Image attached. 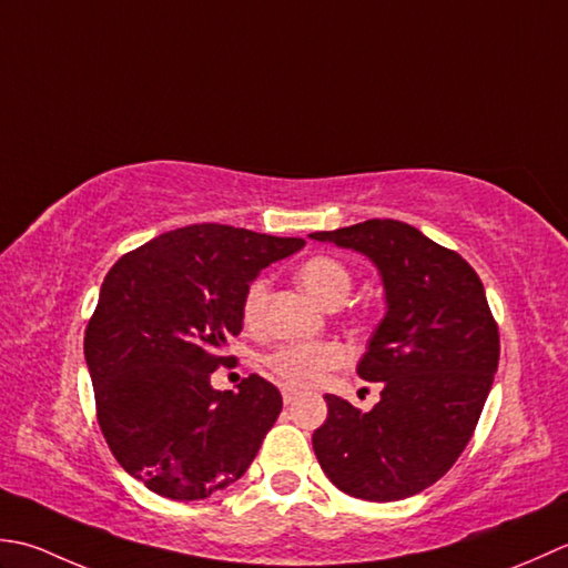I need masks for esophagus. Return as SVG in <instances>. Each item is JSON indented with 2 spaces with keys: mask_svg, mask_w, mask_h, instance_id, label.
<instances>
[{
  "mask_svg": "<svg viewBox=\"0 0 568 568\" xmlns=\"http://www.w3.org/2000/svg\"><path fill=\"white\" fill-rule=\"evenodd\" d=\"M282 399H284V404H292L294 399H298V389L282 387Z\"/></svg>",
  "mask_w": 568,
  "mask_h": 568,
  "instance_id": "34e87169",
  "label": "esophagus"
}]
</instances>
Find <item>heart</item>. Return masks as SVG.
<instances>
[{"mask_svg":"<svg viewBox=\"0 0 568 568\" xmlns=\"http://www.w3.org/2000/svg\"><path fill=\"white\" fill-rule=\"evenodd\" d=\"M298 282L306 292L314 296L318 304L335 308L351 296L355 286L353 270L338 257L331 254H316L298 267ZM267 280H252L242 294V321L247 328H260L264 323V311H267ZM348 361V353L341 343L323 341V343H282L274 351L262 357L264 367L274 377H280L284 385L292 387H311L326 377L331 369L341 367Z\"/></svg>","mask_w":568,"mask_h":568,"instance_id":"b5f03b06","label":"heart"}]
</instances>
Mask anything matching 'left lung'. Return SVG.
Segmentation results:
<instances>
[{
    "label": "left lung",
    "mask_w": 568,
    "mask_h": 568,
    "mask_svg": "<svg viewBox=\"0 0 568 568\" xmlns=\"http://www.w3.org/2000/svg\"><path fill=\"white\" fill-rule=\"evenodd\" d=\"M367 254L385 282L387 314L357 375L382 382L361 412L326 395L316 458L335 488L369 503L404 500L446 476L468 446L500 361V333L476 270L399 220L311 233Z\"/></svg>",
    "instance_id": "obj_1"
}]
</instances>
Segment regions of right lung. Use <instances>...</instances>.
I'll use <instances>...</instances> for the list:
<instances>
[{
  "label": "right lung",
  "mask_w": 568,
  "mask_h": 568,
  "mask_svg": "<svg viewBox=\"0 0 568 568\" xmlns=\"http://www.w3.org/2000/svg\"><path fill=\"white\" fill-rule=\"evenodd\" d=\"M304 247L245 227L171 230L112 264L85 328L100 432L120 466L169 500H203L245 476L282 412L272 382L250 375L217 392L211 373L237 363L242 294Z\"/></svg>",
  "instance_id": "add662e5"
}]
</instances>
